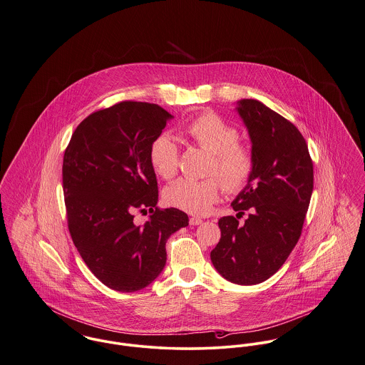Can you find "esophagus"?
Instances as JSON below:
<instances>
[{"instance_id":"obj_1","label":"esophagus","mask_w":365,"mask_h":365,"mask_svg":"<svg viewBox=\"0 0 365 365\" xmlns=\"http://www.w3.org/2000/svg\"><path fill=\"white\" fill-rule=\"evenodd\" d=\"M189 223H190L192 226H197V225H201V223H202V219H201V217H195V216H193V217H190Z\"/></svg>"}]
</instances>
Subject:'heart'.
I'll return each instance as SVG.
<instances>
[{"label":"heart","instance_id":"b5f03b06","mask_svg":"<svg viewBox=\"0 0 365 365\" xmlns=\"http://www.w3.org/2000/svg\"><path fill=\"white\" fill-rule=\"evenodd\" d=\"M185 133L205 150L212 154L210 173H217L225 187L237 192L244 187L254 171V155L250 148L238 143V132L212 113L193 118ZM151 167L154 172L171 179L178 172L179 148L170 133H160L150 145ZM222 193V183L217 178L204 180L179 179L171 183L165 192V201L185 212L208 214Z\"/></svg>","mask_w":365,"mask_h":365}]
</instances>
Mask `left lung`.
<instances>
[{
    "label": "left lung",
    "mask_w": 365,
    "mask_h": 365,
    "mask_svg": "<svg viewBox=\"0 0 365 365\" xmlns=\"http://www.w3.org/2000/svg\"><path fill=\"white\" fill-rule=\"evenodd\" d=\"M236 111L251 139L254 171L232 202L235 216L217 225L220 240L211 252L217 273L235 284L270 279L299 240L313 193V163L304 138L279 113L255 99H241Z\"/></svg>",
    "instance_id": "obj_1"
}]
</instances>
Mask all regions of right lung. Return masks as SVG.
Instances as JSON below:
<instances>
[{"mask_svg": "<svg viewBox=\"0 0 365 365\" xmlns=\"http://www.w3.org/2000/svg\"><path fill=\"white\" fill-rule=\"evenodd\" d=\"M173 118L146 102H121L92 113L76 128L63 157L68 230L89 270L106 287L135 292L167 262L165 242L189 225L180 210H158L151 142ZM149 209L139 227L133 212Z\"/></svg>", "mask_w": 365, "mask_h": 365, "instance_id": "obj_1", "label": "right lung"}]
</instances>
